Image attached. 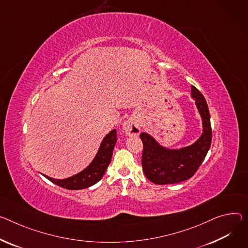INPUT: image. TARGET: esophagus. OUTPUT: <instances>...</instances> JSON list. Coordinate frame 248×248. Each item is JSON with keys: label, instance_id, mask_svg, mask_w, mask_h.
<instances>
[{"label": "esophagus", "instance_id": "1", "mask_svg": "<svg viewBox=\"0 0 248 248\" xmlns=\"http://www.w3.org/2000/svg\"><path fill=\"white\" fill-rule=\"evenodd\" d=\"M124 132L127 136H138L140 132V127L138 121L133 118H129L123 124Z\"/></svg>", "mask_w": 248, "mask_h": 248}]
</instances>
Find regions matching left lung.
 Listing matches in <instances>:
<instances>
[{"mask_svg":"<svg viewBox=\"0 0 248 248\" xmlns=\"http://www.w3.org/2000/svg\"><path fill=\"white\" fill-rule=\"evenodd\" d=\"M191 96L195 100L202 123V136L193 144L170 149L160 145L150 134L140 133L143 142L142 169L146 178L154 184H176L188 180L196 173L210 149L212 127L208 104L194 86Z\"/></svg>","mask_w":248,"mask_h":248,"instance_id":"obj_1","label":"left lung"}]
</instances>
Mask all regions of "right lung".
Returning <instances> with one entry per match:
<instances>
[{
	"label": "right lung",
	"instance_id": "obj_1",
	"mask_svg": "<svg viewBox=\"0 0 248 248\" xmlns=\"http://www.w3.org/2000/svg\"><path fill=\"white\" fill-rule=\"evenodd\" d=\"M117 140V130L112 129L102 140L93 161L76 175L66 179H53L46 175H42L55 185L68 190H81L91 187L103 178L108 164L110 163L112 151H114Z\"/></svg>",
	"mask_w": 248,
	"mask_h": 248
}]
</instances>
